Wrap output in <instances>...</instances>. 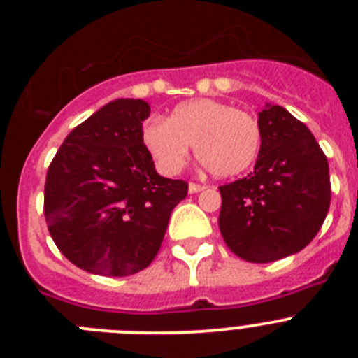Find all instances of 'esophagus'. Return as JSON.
Returning a JSON list of instances; mask_svg holds the SVG:
<instances>
[{
	"label": "esophagus",
	"instance_id": "1",
	"mask_svg": "<svg viewBox=\"0 0 358 358\" xmlns=\"http://www.w3.org/2000/svg\"><path fill=\"white\" fill-rule=\"evenodd\" d=\"M202 189H206V186L197 185V182H189V185H188L189 194H199V192H202Z\"/></svg>",
	"mask_w": 358,
	"mask_h": 358
}]
</instances>
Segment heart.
Returning a JSON list of instances; mask_svg holds the SVG:
<instances>
[{
    "mask_svg": "<svg viewBox=\"0 0 358 358\" xmlns=\"http://www.w3.org/2000/svg\"><path fill=\"white\" fill-rule=\"evenodd\" d=\"M143 143L163 173H177L188 159V147L218 177L248 170L262 145L260 123L229 103L199 98L181 103L169 120L154 118L145 125Z\"/></svg>",
    "mask_w": 358,
    "mask_h": 358,
    "instance_id": "1",
    "label": "heart"
}]
</instances>
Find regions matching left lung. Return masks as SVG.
I'll return each mask as SVG.
<instances>
[{
	"instance_id": "left-lung-1",
	"label": "left lung",
	"mask_w": 358,
	"mask_h": 358,
	"mask_svg": "<svg viewBox=\"0 0 358 358\" xmlns=\"http://www.w3.org/2000/svg\"><path fill=\"white\" fill-rule=\"evenodd\" d=\"M258 123L255 170L218 188V227L236 256L268 264L314 240L330 208L331 186L327 156L305 123L271 103L258 113Z\"/></svg>"
}]
</instances>
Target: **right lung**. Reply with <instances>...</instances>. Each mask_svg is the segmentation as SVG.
Segmentation results:
<instances>
[{
	"label": "right lung",
	"mask_w": 358,
	"mask_h": 358,
	"mask_svg": "<svg viewBox=\"0 0 358 358\" xmlns=\"http://www.w3.org/2000/svg\"><path fill=\"white\" fill-rule=\"evenodd\" d=\"M145 100L118 98L66 136L50 163L44 218L59 251L78 268L129 276L156 258L188 182L156 172L143 143Z\"/></svg>",
	"instance_id": "right-lung-1"
}]
</instances>
